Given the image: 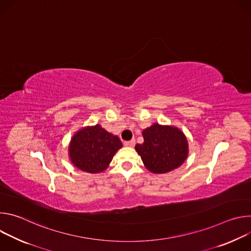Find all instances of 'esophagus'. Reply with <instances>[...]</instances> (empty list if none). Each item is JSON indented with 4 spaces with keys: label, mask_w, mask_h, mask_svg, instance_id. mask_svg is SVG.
<instances>
[{
    "label": "esophagus",
    "mask_w": 251,
    "mask_h": 251,
    "mask_svg": "<svg viewBox=\"0 0 251 251\" xmlns=\"http://www.w3.org/2000/svg\"><path fill=\"white\" fill-rule=\"evenodd\" d=\"M135 143H136L135 139H132V140H130V141H125V142H124V145H125V146H128V147H134V146H135Z\"/></svg>",
    "instance_id": "1"
}]
</instances>
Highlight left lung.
I'll return each instance as SVG.
<instances>
[{
  "label": "left lung",
  "mask_w": 251,
  "mask_h": 251,
  "mask_svg": "<svg viewBox=\"0 0 251 251\" xmlns=\"http://www.w3.org/2000/svg\"><path fill=\"white\" fill-rule=\"evenodd\" d=\"M144 143L135 149L145 167L154 174H164L180 167L188 156V141L176 127L154 124L143 131Z\"/></svg>",
  "instance_id": "obj_1"
}]
</instances>
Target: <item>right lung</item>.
<instances>
[{
  "label": "right lung",
  "mask_w": 251,
  "mask_h": 251,
  "mask_svg": "<svg viewBox=\"0 0 251 251\" xmlns=\"http://www.w3.org/2000/svg\"><path fill=\"white\" fill-rule=\"evenodd\" d=\"M122 147L117 136L104 130L100 125L86 127L78 131L69 145V156L73 164L87 173L104 171Z\"/></svg>",
  "instance_id": "right-lung-1"
}]
</instances>
